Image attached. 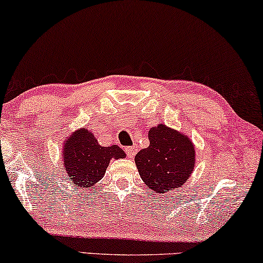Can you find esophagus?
I'll use <instances>...</instances> for the list:
<instances>
[{
	"mask_svg": "<svg viewBox=\"0 0 263 263\" xmlns=\"http://www.w3.org/2000/svg\"><path fill=\"white\" fill-rule=\"evenodd\" d=\"M125 153L129 157H134L136 155V152H138V147L136 146H128V147H125Z\"/></svg>",
	"mask_w": 263,
	"mask_h": 263,
	"instance_id": "34e87169",
	"label": "esophagus"
}]
</instances>
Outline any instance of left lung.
<instances>
[{
  "mask_svg": "<svg viewBox=\"0 0 263 263\" xmlns=\"http://www.w3.org/2000/svg\"><path fill=\"white\" fill-rule=\"evenodd\" d=\"M149 146L135 156L139 174L153 192L163 194L179 190L194 168L191 140L174 129L159 124L148 132Z\"/></svg>",
  "mask_w": 263,
  "mask_h": 263,
  "instance_id": "left-lung-1",
  "label": "left lung"
}]
</instances>
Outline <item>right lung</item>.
<instances>
[{"label": "right lung", "instance_id": "obj_1", "mask_svg": "<svg viewBox=\"0 0 263 263\" xmlns=\"http://www.w3.org/2000/svg\"><path fill=\"white\" fill-rule=\"evenodd\" d=\"M63 156V169L73 185L90 187L102 179L112 158H124L125 153L117 145L102 147L89 130L82 128L66 140Z\"/></svg>", "mask_w": 263, "mask_h": 263}]
</instances>
